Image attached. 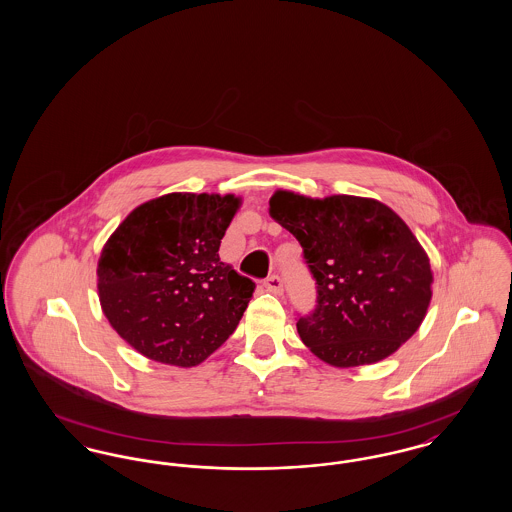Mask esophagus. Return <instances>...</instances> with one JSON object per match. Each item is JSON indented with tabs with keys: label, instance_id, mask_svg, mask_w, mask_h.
Returning <instances> with one entry per match:
<instances>
[{
	"label": "esophagus",
	"instance_id": "obj_1",
	"mask_svg": "<svg viewBox=\"0 0 512 512\" xmlns=\"http://www.w3.org/2000/svg\"><path fill=\"white\" fill-rule=\"evenodd\" d=\"M265 288H267L268 292L280 295V293L284 292V282H282L280 276H268L267 280H265Z\"/></svg>",
	"mask_w": 512,
	"mask_h": 512
}]
</instances>
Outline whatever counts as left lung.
Wrapping results in <instances>:
<instances>
[{"label": "left lung", "instance_id": "obj_1", "mask_svg": "<svg viewBox=\"0 0 512 512\" xmlns=\"http://www.w3.org/2000/svg\"><path fill=\"white\" fill-rule=\"evenodd\" d=\"M270 217L303 247L317 307L297 332L320 361L372 365L409 340L432 299V268L411 228L388 205L357 195L313 199L278 190Z\"/></svg>", "mask_w": 512, "mask_h": 512}]
</instances>
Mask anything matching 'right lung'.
<instances>
[{"instance_id": "1", "label": "right lung", "mask_w": 512, "mask_h": 512, "mask_svg": "<svg viewBox=\"0 0 512 512\" xmlns=\"http://www.w3.org/2000/svg\"><path fill=\"white\" fill-rule=\"evenodd\" d=\"M240 205L232 194L161 195L136 207L103 245V315L147 359L199 365L234 334L255 292L253 280L219 257Z\"/></svg>"}]
</instances>
